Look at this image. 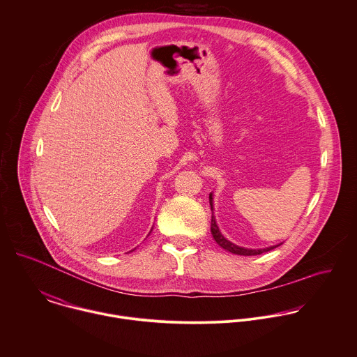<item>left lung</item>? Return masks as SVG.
<instances>
[{"instance_id": "obj_1", "label": "left lung", "mask_w": 357, "mask_h": 357, "mask_svg": "<svg viewBox=\"0 0 357 357\" xmlns=\"http://www.w3.org/2000/svg\"><path fill=\"white\" fill-rule=\"evenodd\" d=\"M209 204H211V211H212V223H211V231H212V236L215 238V241L226 250L231 252V253H236V255H242V256H255V255H260V253H264V252H268L277 246H280L281 243H277V245H271V246H267V248H261V249H249V248H243V246H238L236 243H233L231 241H229L227 238H225V236L220 233L219 230V226L216 223V218L213 215V195L209 194Z\"/></svg>"}]
</instances>
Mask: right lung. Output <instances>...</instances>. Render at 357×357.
Masks as SVG:
<instances>
[{
  "mask_svg": "<svg viewBox=\"0 0 357 357\" xmlns=\"http://www.w3.org/2000/svg\"><path fill=\"white\" fill-rule=\"evenodd\" d=\"M151 231H152V230H151ZM151 231H149V233H151Z\"/></svg>",
  "mask_w": 357,
  "mask_h": 357,
  "instance_id": "add662e5",
  "label": "right lung"
}]
</instances>
